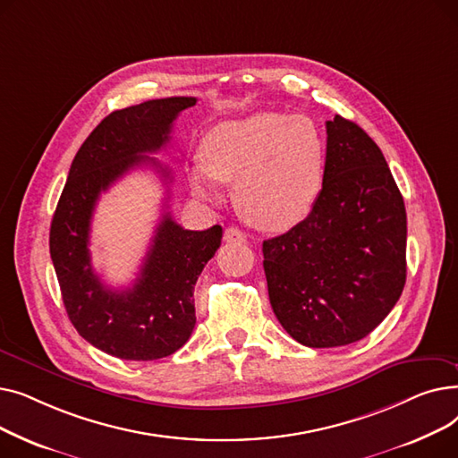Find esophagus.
Instances as JSON below:
<instances>
[{
    "label": "esophagus",
    "mask_w": 458,
    "mask_h": 458,
    "mask_svg": "<svg viewBox=\"0 0 458 458\" xmlns=\"http://www.w3.org/2000/svg\"><path fill=\"white\" fill-rule=\"evenodd\" d=\"M225 242H226V243H237V245H242V243H247V235H245L242 230H239V228L230 226V228L225 230Z\"/></svg>",
    "instance_id": "obj_1"
}]
</instances>
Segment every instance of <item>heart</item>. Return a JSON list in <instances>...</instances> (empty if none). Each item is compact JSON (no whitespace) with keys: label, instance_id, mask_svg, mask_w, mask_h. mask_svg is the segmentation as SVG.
Masks as SVG:
<instances>
[{"label":"heart","instance_id":"b5f03b06","mask_svg":"<svg viewBox=\"0 0 458 458\" xmlns=\"http://www.w3.org/2000/svg\"><path fill=\"white\" fill-rule=\"evenodd\" d=\"M325 173V140L306 116L261 111L215 126L191 185L215 199V182H237L235 202L261 230H285L316 204Z\"/></svg>","mask_w":458,"mask_h":458}]
</instances>
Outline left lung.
Segmentation results:
<instances>
[{
	"label": "left lung",
	"instance_id": "8db88e82",
	"mask_svg": "<svg viewBox=\"0 0 458 458\" xmlns=\"http://www.w3.org/2000/svg\"><path fill=\"white\" fill-rule=\"evenodd\" d=\"M269 301L306 347L349 345L377 328L406 280V211L375 140L351 120L327 123L323 187L310 215L263 242Z\"/></svg>",
	"mask_w": 458,
	"mask_h": 458
}]
</instances>
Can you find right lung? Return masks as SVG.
<instances>
[{
    "label": "right lung",
    "mask_w": 458,
    "mask_h": 458,
    "mask_svg": "<svg viewBox=\"0 0 458 458\" xmlns=\"http://www.w3.org/2000/svg\"><path fill=\"white\" fill-rule=\"evenodd\" d=\"M192 96L148 100L107 114L72 161L50 228V254L66 314L81 338L123 360H157L176 352L195 328V284L221 247L223 228H182L163 213L139 276L128 290H111L94 273L89 237L100 195L137 166L168 168L154 154L171 140L176 116Z\"/></svg>",
    "instance_id": "obj_1"
}]
</instances>
